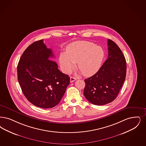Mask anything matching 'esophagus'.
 I'll use <instances>...</instances> for the list:
<instances>
[{"label":"esophagus","mask_w":146,"mask_h":146,"mask_svg":"<svg viewBox=\"0 0 146 146\" xmlns=\"http://www.w3.org/2000/svg\"><path fill=\"white\" fill-rule=\"evenodd\" d=\"M76 80V78L74 77H73V76H70V82H74Z\"/></svg>","instance_id":"34e87169"}]
</instances>
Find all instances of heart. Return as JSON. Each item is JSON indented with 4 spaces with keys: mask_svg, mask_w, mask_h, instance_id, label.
<instances>
[{
    "mask_svg": "<svg viewBox=\"0 0 146 146\" xmlns=\"http://www.w3.org/2000/svg\"><path fill=\"white\" fill-rule=\"evenodd\" d=\"M104 52L100 46L88 41H76L69 44L66 52L59 56V62L62 70L68 73L75 63L77 67L85 76H91L98 72L101 67Z\"/></svg>",
    "mask_w": 146,
    "mask_h": 146,
    "instance_id": "b5f03b06",
    "label": "heart"
}]
</instances>
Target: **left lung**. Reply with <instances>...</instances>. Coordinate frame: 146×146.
<instances>
[{
  "mask_svg": "<svg viewBox=\"0 0 146 146\" xmlns=\"http://www.w3.org/2000/svg\"><path fill=\"white\" fill-rule=\"evenodd\" d=\"M108 58L94 76L85 79L84 95L92 104L105 105L113 101L125 79L127 65L122 52L108 40Z\"/></svg>",
  "mask_w": 146,
  "mask_h": 146,
  "instance_id": "left-lung-1",
  "label": "left lung"
}]
</instances>
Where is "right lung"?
<instances>
[{
	"label": "right lung",
	"mask_w": 146,
	"mask_h": 146,
	"mask_svg": "<svg viewBox=\"0 0 146 146\" xmlns=\"http://www.w3.org/2000/svg\"><path fill=\"white\" fill-rule=\"evenodd\" d=\"M53 56L52 49L41 40L25 49L18 64V80L24 95L41 108L58 104L70 82L68 76L60 72L56 62L51 60Z\"/></svg>",
	"instance_id": "obj_1"
}]
</instances>
